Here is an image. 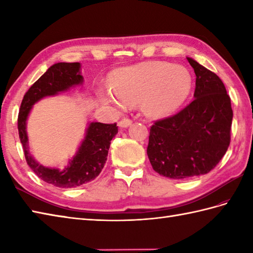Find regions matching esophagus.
<instances>
[{
	"instance_id": "obj_1",
	"label": "esophagus",
	"mask_w": 253,
	"mask_h": 253,
	"mask_svg": "<svg viewBox=\"0 0 253 253\" xmlns=\"http://www.w3.org/2000/svg\"><path fill=\"white\" fill-rule=\"evenodd\" d=\"M131 123H132V121L129 120V118H123V120L120 121V123H118V126L125 128V127L130 126Z\"/></svg>"
}]
</instances>
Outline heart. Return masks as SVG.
Returning a JSON list of instances; mask_svg holds the SVG:
<instances>
[{"instance_id": "1", "label": "heart", "mask_w": 253, "mask_h": 253, "mask_svg": "<svg viewBox=\"0 0 253 253\" xmlns=\"http://www.w3.org/2000/svg\"><path fill=\"white\" fill-rule=\"evenodd\" d=\"M191 88L186 68L166 62H147L118 71L113 78L111 93L103 95L109 103H135L142 97V107L149 114L160 115L175 109Z\"/></svg>"}]
</instances>
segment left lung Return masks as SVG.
Returning a JSON list of instances; mask_svg holds the SVG:
<instances>
[{
    "label": "left lung",
    "mask_w": 253,
    "mask_h": 253,
    "mask_svg": "<svg viewBox=\"0 0 253 253\" xmlns=\"http://www.w3.org/2000/svg\"><path fill=\"white\" fill-rule=\"evenodd\" d=\"M187 60L196 74L195 99L176 114L153 123L147 148L153 169L173 179L209 173L230 143L233 110L226 88L216 74Z\"/></svg>",
    "instance_id": "1"
}]
</instances>
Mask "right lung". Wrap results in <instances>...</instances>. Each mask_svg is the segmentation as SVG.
<instances>
[{
	"label": "right lung",
	"mask_w": 253,
	"mask_h": 253,
	"mask_svg": "<svg viewBox=\"0 0 253 253\" xmlns=\"http://www.w3.org/2000/svg\"><path fill=\"white\" fill-rule=\"evenodd\" d=\"M79 68V63H57L51 66L25 93L18 113V133L27 164L42 180L60 188H75L93 180L104 168L111 140L118 131L116 123H91L76 157L64 170L43 168L29 155L26 120L31 106L43 96L56 94L82 83Z\"/></svg>",
	"instance_id": "1"
}]
</instances>
